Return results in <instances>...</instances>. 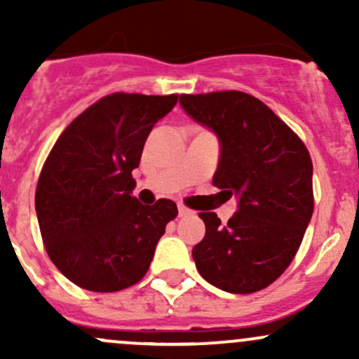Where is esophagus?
I'll return each instance as SVG.
<instances>
[{
    "label": "esophagus",
    "mask_w": 359,
    "mask_h": 359,
    "mask_svg": "<svg viewBox=\"0 0 359 359\" xmlns=\"http://www.w3.org/2000/svg\"><path fill=\"white\" fill-rule=\"evenodd\" d=\"M193 215V210L187 208L186 205H179V217H189Z\"/></svg>",
    "instance_id": "34e87169"
}]
</instances>
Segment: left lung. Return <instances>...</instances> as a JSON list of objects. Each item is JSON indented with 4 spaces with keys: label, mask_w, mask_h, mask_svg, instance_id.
Instances as JSON below:
<instances>
[{
    "label": "left lung",
    "mask_w": 359,
    "mask_h": 359,
    "mask_svg": "<svg viewBox=\"0 0 359 359\" xmlns=\"http://www.w3.org/2000/svg\"><path fill=\"white\" fill-rule=\"evenodd\" d=\"M184 111L220 140L213 186L238 212L220 222L201 212L205 238L193 248L198 271L229 293H253L287 271L314 210L306 144L262 100L238 90L180 95Z\"/></svg>",
    "instance_id": "obj_1"
}]
</instances>
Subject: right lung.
Here are the masks:
<instances>
[{
  "instance_id": "add662e5",
  "label": "right lung",
  "mask_w": 359,
  "mask_h": 359,
  "mask_svg": "<svg viewBox=\"0 0 359 359\" xmlns=\"http://www.w3.org/2000/svg\"><path fill=\"white\" fill-rule=\"evenodd\" d=\"M179 100L116 92L60 133L36 186V215L57 269L90 292H119L146 276L172 200L140 205L132 191L147 135Z\"/></svg>"
}]
</instances>
